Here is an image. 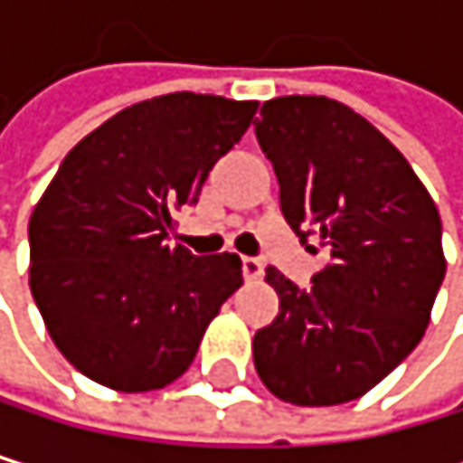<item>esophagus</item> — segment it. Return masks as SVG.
Masks as SVG:
<instances>
[{
    "instance_id": "1",
    "label": "esophagus",
    "mask_w": 463,
    "mask_h": 463,
    "mask_svg": "<svg viewBox=\"0 0 463 463\" xmlns=\"http://www.w3.org/2000/svg\"><path fill=\"white\" fill-rule=\"evenodd\" d=\"M241 269H244V278H250V280H255V278H260L263 275V260L260 258H244L241 260Z\"/></svg>"
}]
</instances>
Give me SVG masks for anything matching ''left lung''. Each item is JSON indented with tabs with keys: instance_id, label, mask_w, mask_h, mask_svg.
I'll use <instances>...</instances> for the list:
<instances>
[{
	"instance_id": "1",
	"label": "left lung",
	"mask_w": 463,
	"mask_h": 463,
	"mask_svg": "<svg viewBox=\"0 0 463 463\" xmlns=\"http://www.w3.org/2000/svg\"><path fill=\"white\" fill-rule=\"evenodd\" d=\"M255 136L286 222L330 252L308 288L266 269L280 314L252 339L258 378L294 405L358 400L425 335L448 269L439 211L400 149L335 99L263 102Z\"/></svg>"
}]
</instances>
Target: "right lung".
<instances>
[{"mask_svg":"<svg viewBox=\"0 0 463 463\" xmlns=\"http://www.w3.org/2000/svg\"><path fill=\"white\" fill-rule=\"evenodd\" d=\"M258 102L166 94L124 108L66 157L30 216V291L66 361L116 392L177 381L222 302L241 286L236 252L169 241Z\"/></svg>","mask_w":463,"mask_h":463,"instance_id":"right-lung-1","label":"right lung"}]
</instances>
